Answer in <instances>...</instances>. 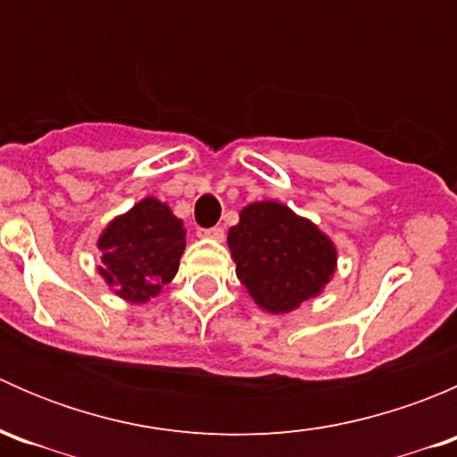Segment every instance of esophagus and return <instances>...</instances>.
<instances>
[{
  "label": "esophagus",
  "instance_id": "1",
  "mask_svg": "<svg viewBox=\"0 0 457 457\" xmlns=\"http://www.w3.org/2000/svg\"><path fill=\"white\" fill-rule=\"evenodd\" d=\"M201 237H207V238H214V241H223L225 238V229L219 228V225H214V228H207V229H201Z\"/></svg>",
  "mask_w": 457,
  "mask_h": 457
}]
</instances>
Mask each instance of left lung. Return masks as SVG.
<instances>
[{"instance_id": "obj_1", "label": "left lung", "mask_w": 457, "mask_h": 457, "mask_svg": "<svg viewBox=\"0 0 457 457\" xmlns=\"http://www.w3.org/2000/svg\"><path fill=\"white\" fill-rule=\"evenodd\" d=\"M228 245L238 280L271 314H287L318 296L336 270L334 243L276 201L247 205L229 228Z\"/></svg>"}]
</instances>
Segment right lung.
<instances>
[{
	"label": "right lung",
	"instance_id": "1",
	"mask_svg": "<svg viewBox=\"0 0 457 457\" xmlns=\"http://www.w3.org/2000/svg\"><path fill=\"white\" fill-rule=\"evenodd\" d=\"M101 276L117 296L128 303H145L174 278L186 229L165 203L143 199L117 216L99 238Z\"/></svg>",
	"mask_w": 457,
	"mask_h": 457
}]
</instances>
